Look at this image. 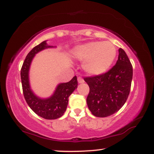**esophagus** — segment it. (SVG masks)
I'll list each match as a JSON object with an SVG mask.
<instances>
[{"instance_id": "esophagus-1", "label": "esophagus", "mask_w": 154, "mask_h": 154, "mask_svg": "<svg viewBox=\"0 0 154 154\" xmlns=\"http://www.w3.org/2000/svg\"><path fill=\"white\" fill-rule=\"evenodd\" d=\"M77 81H78L79 83H83V82H84V79H83L81 77H79L78 78H77Z\"/></svg>"}]
</instances>
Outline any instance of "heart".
<instances>
[{
    "label": "heart",
    "mask_w": 154,
    "mask_h": 154,
    "mask_svg": "<svg viewBox=\"0 0 154 154\" xmlns=\"http://www.w3.org/2000/svg\"><path fill=\"white\" fill-rule=\"evenodd\" d=\"M72 56L84 61L83 69L91 75H100L110 68L116 56L115 46L110 42H89L76 46Z\"/></svg>",
    "instance_id": "b5f03b06"
}]
</instances>
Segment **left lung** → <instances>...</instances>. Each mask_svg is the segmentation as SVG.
Instances as JSON below:
<instances>
[{
    "mask_svg": "<svg viewBox=\"0 0 154 154\" xmlns=\"http://www.w3.org/2000/svg\"><path fill=\"white\" fill-rule=\"evenodd\" d=\"M132 66L122 48L119 49L116 64L106 73L84 77L90 88L87 104L97 117L111 116L123 106L130 94Z\"/></svg>",
    "mask_w": 154,
    "mask_h": 154,
    "instance_id": "1",
    "label": "left lung"
}]
</instances>
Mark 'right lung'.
Listing matches in <instances>:
<instances>
[{"mask_svg":"<svg viewBox=\"0 0 154 154\" xmlns=\"http://www.w3.org/2000/svg\"><path fill=\"white\" fill-rule=\"evenodd\" d=\"M51 47L54 46L48 45L46 41H43L33 48L26 56L21 69L22 91L26 102L35 114L45 119H56L63 116L68 105L69 97L78 85L77 77L75 76L69 82L59 84L50 98L43 99L33 93L29 82V70L31 62L35 54Z\"/></svg>","mask_w":154,"mask_h":154,"instance_id":"1","label":"right lung"}]
</instances>
